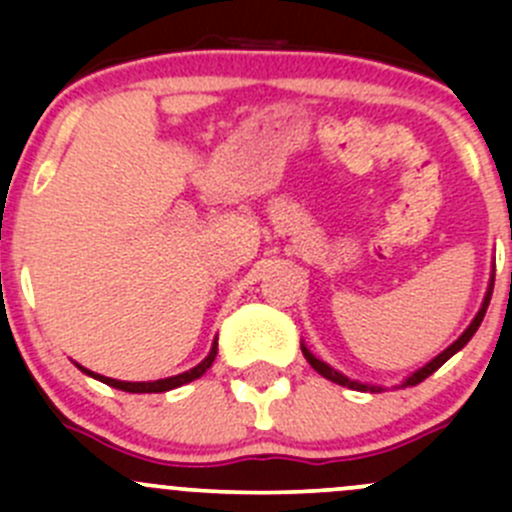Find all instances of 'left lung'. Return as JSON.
I'll return each instance as SVG.
<instances>
[{
	"instance_id": "8db88e82",
	"label": "left lung",
	"mask_w": 512,
	"mask_h": 512,
	"mask_svg": "<svg viewBox=\"0 0 512 512\" xmlns=\"http://www.w3.org/2000/svg\"><path fill=\"white\" fill-rule=\"evenodd\" d=\"M490 294H493V285L488 287V294H485V299H483V307H480V312L476 314V319H473V322H471V327H468L466 332H463L461 337H458L456 342H453L451 347L446 349V352H441V354L436 356V359H433V361H428V364L423 366V369H418L414 376H409V379L404 381V386H416V384H421L423 379H428V376H431L433 371H438V369H441V366L446 364V361L451 359L453 354H456V352H461V349L466 347L468 342H471V337H473V334H476V329L480 327V322H483V317H485V309H488ZM302 354H304V359H307L309 364H312V369L317 371V374H322L324 379L334 381V384H339V386H349V389H356V391H366V389H369V386L359 384V381H352V379H347V376H344V374H339V371H334L332 366H327V364H324V361H319L317 356H314L312 352H309L307 347H302ZM371 391H376V386H371Z\"/></svg>"
}]
</instances>
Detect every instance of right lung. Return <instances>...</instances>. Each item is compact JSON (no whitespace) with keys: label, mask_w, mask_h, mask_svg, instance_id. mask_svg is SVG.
Returning <instances> with one entry per match:
<instances>
[{"label":"right lung","mask_w":512,"mask_h":512,"mask_svg":"<svg viewBox=\"0 0 512 512\" xmlns=\"http://www.w3.org/2000/svg\"><path fill=\"white\" fill-rule=\"evenodd\" d=\"M215 354H218V342L213 344V349H210V354L205 356L203 361H200L195 369L185 371V374H178V376H170V379H158V381H118V379H108V376H101V374H94V371L89 369H81L86 371L89 376H94V379L103 381V384L113 386V389H121V391H131V394H160V391H170V389H178V386L188 384V381L198 379V376H203L205 371L210 369V364L215 361Z\"/></svg>","instance_id":"1"}]
</instances>
